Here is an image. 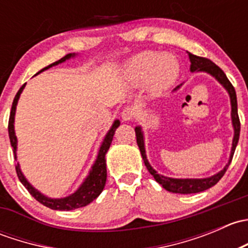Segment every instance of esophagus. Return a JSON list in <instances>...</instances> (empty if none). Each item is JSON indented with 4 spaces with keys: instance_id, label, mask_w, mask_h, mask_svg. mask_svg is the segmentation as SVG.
Here are the masks:
<instances>
[{
    "instance_id": "34e87169",
    "label": "esophagus",
    "mask_w": 248,
    "mask_h": 248,
    "mask_svg": "<svg viewBox=\"0 0 248 248\" xmlns=\"http://www.w3.org/2000/svg\"><path fill=\"white\" fill-rule=\"evenodd\" d=\"M121 117L124 121H131V120L136 117V110L133 108H129V107L128 108H124L121 112Z\"/></svg>"
}]
</instances>
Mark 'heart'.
<instances>
[{
    "mask_svg": "<svg viewBox=\"0 0 248 248\" xmlns=\"http://www.w3.org/2000/svg\"><path fill=\"white\" fill-rule=\"evenodd\" d=\"M179 72V62L172 55L142 51L128 61L126 77L132 86L146 82L147 90L157 94L168 90L176 81Z\"/></svg>",
    "mask_w": 248,
    "mask_h": 248,
    "instance_id": "1",
    "label": "heart"
}]
</instances>
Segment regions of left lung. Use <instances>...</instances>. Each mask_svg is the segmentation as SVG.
I'll use <instances>...</instances> for the list:
<instances>
[{"instance_id":"left-lung-1","label":"left lung","mask_w":248,"mask_h":248,"mask_svg":"<svg viewBox=\"0 0 248 248\" xmlns=\"http://www.w3.org/2000/svg\"><path fill=\"white\" fill-rule=\"evenodd\" d=\"M189 61H191V72H205V73L210 74L224 87V89L228 91L229 97H231V104H232V127H234V138H232V151L231 156H229L228 163L226 164L223 169L221 171H218L217 174L212 175L210 177H204V179H172V177L164 176V175L158 174L151 166H150L149 161L146 158V152H145V144H144V134H142L141 127L138 126L136 127V137H137V144H138L140 154H141L142 159H144V163L146 166L147 170L150 171V174L155 177L157 182L159 185H162L164 189L167 191L172 192V193H180V194H191V193H198V192H202L205 189H209L210 187L215 186L219 180L222 179V176L224 175V172L228 169L229 164H231L232 159V155H234L235 147H236L237 141H239L240 137V120L239 115H237V101H236V93H235V89L232 85V82L229 81L228 78H227L224 72L219 68L218 66L214 63L212 61H210L209 59H205V57L196 56V55L188 52ZM182 85V84H181ZM179 85L177 87H175L174 91H176L177 89H180Z\"/></svg>"}]
</instances>
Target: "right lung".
Returning a JSON list of instances; mask_svg holds the SVG:
<instances>
[{"mask_svg":"<svg viewBox=\"0 0 248 248\" xmlns=\"http://www.w3.org/2000/svg\"><path fill=\"white\" fill-rule=\"evenodd\" d=\"M76 56V54H68L66 55L64 57H62L61 60L59 61L54 62V63L49 64V66L43 68L42 71H39L38 73H42L43 71H46L49 69L50 67L56 66V64L62 63L66 60H69L71 57ZM24 84L20 90L17 91V93L16 94V98H14L13 104H12V110H11V115H9V122H8V133H9V139H11V145L13 147V152H14V157L16 159V145H17V140H16V131H14V117H16V104L17 101H19V97L21 94L22 90L25 87ZM120 126V121L119 120H115L114 124H112L111 128L109 129L108 133H107L106 138H104L103 142H102L101 147H99L98 151V156H97V159L94 161L93 166H92L91 170H90L89 175H87L86 179L84 180L81 185H80L79 188L74 192L73 194L68 197H64V198H60V199H52L49 198V197L44 196L42 194L38 189L34 188L31 184L26 180V177L24 176L22 174L21 169H20L19 163L16 166V170L17 174V177H19L20 182L26 187L27 191L30 192L32 197H34L36 201H38L41 204H43L44 206L50 207L52 210H60V211H69V210H74L78 209V207H82L89 205L90 202H93L99 194L102 193L103 191L104 186H106V181H107V163H106V154L108 152L110 144L112 141V137H114L115 131H116L117 127Z\"/></svg>","mask_w":248,"mask_h":248,"instance_id":"obj_1","label":"right lung"}]
</instances>
